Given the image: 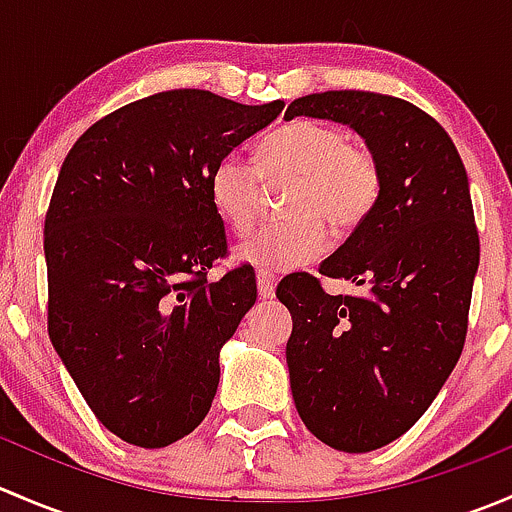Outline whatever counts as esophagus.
<instances>
[{
    "mask_svg": "<svg viewBox=\"0 0 512 512\" xmlns=\"http://www.w3.org/2000/svg\"><path fill=\"white\" fill-rule=\"evenodd\" d=\"M275 285H277V277L272 272H257V294L260 299H272L275 297Z\"/></svg>",
    "mask_w": 512,
    "mask_h": 512,
    "instance_id": "1",
    "label": "esophagus"
}]
</instances>
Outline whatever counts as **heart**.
Wrapping results in <instances>:
<instances>
[{"instance_id":"b5f03b06","label":"heart","mask_w":512,"mask_h":512,"mask_svg":"<svg viewBox=\"0 0 512 512\" xmlns=\"http://www.w3.org/2000/svg\"><path fill=\"white\" fill-rule=\"evenodd\" d=\"M262 178H294L287 215L262 225L240 247L237 260L262 272H287L317 260L329 247V227L354 230L374 213L384 188L381 163L344 128L322 121H292L257 148V165L227 153L210 168L208 190L215 213L235 235L255 225Z\"/></svg>"}]
</instances>
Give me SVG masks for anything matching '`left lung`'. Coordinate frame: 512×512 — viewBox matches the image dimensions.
I'll return each mask as SVG.
<instances>
[{
	"label": "left lung",
	"instance_id": "8db88e82",
	"mask_svg": "<svg viewBox=\"0 0 512 512\" xmlns=\"http://www.w3.org/2000/svg\"><path fill=\"white\" fill-rule=\"evenodd\" d=\"M294 116L354 128L384 173L374 213L319 265L361 294H327L307 272L277 287L299 418L337 451H376L426 414L466 344L480 260L468 175L441 123L404 98L324 91L289 103Z\"/></svg>",
	"mask_w": 512,
	"mask_h": 512
}]
</instances>
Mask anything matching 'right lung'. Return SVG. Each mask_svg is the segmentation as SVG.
Wrapping results in <instances>:
<instances>
[{
  "label": "right lung",
  "mask_w": 512,
  "mask_h": 512,
  "mask_svg": "<svg viewBox=\"0 0 512 512\" xmlns=\"http://www.w3.org/2000/svg\"><path fill=\"white\" fill-rule=\"evenodd\" d=\"M282 108L163 91L96 121L61 165L44 223L49 337L121 441L170 446L208 416L220 349L257 299L247 265L208 282L227 252L210 168Z\"/></svg>",
  "instance_id": "right-lung-1"
}]
</instances>
